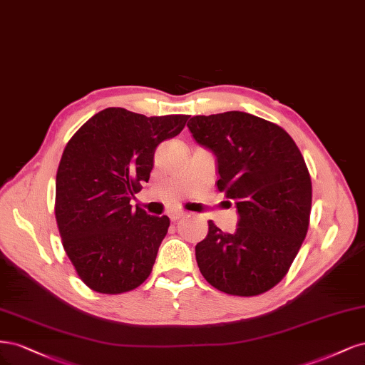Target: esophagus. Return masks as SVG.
<instances>
[{
    "mask_svg": "<svg viewBox=\"0 0 365 365\" xmlns=\"http://www.w3.org/2000/svg\"><path fill=\"white\" fill-rule=\"evenodd\" d=\"M185 215H186V212H183V210H173V212H170V220L178 221V220L183 218Z\"/></svg>",
    "mask_w": 365,
    "mask_h": 365,
    "instance_id": "1",
    "label": "esophagus"
}]
</instances>
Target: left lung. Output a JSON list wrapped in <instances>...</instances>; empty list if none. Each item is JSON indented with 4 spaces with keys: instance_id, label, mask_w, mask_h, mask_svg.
<instances>
[{
    "instance_id": "obj_1",
    "label": "left lung",
    "mask_w": 365,
    "mask_h": 365,
    "mask_svg": "<svg viewBox=\"0 0 365 365\" xmlns=\"http://www.w3.org/2000/svg\"><path fill=\"white\" fill-rule=\"evenodd\" d=\"M187 127L218 160V191L237 205V232L207 221L195 245L200 273L230 296L252 297L285 277L309 227L312 183L292 138L245 112L197 115Z\"/></svg>"
}]
</instances>
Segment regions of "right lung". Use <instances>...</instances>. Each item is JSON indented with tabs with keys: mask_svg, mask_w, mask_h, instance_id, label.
Instances as JSON below:
<instances>
[{
	"mask_svg": "<svg viewBox=\"0 0 365 365\" xmlns=\"http://www.w3.org/2000/svg\"><path fill=\"white\" fill-rule=\"evenodd\" d=\"M187 115L145 116L108 108L68 140L56 175V222L81 282L101 294L138 288L170 227L130 200L148 182L156 147L178 136Z\"/></svg>",
	"mask_w": 365,
	"mask_h": 365,
	"instance_id": "add662e5",
	"label": "right lung"
}]
</instances>
